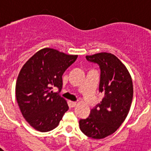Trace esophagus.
I'll return each mask as SVG.
<instances>
[{
    "label": "esophagus",
    "instance_id": "34e87169",
    "mask_svg": "<svg viewBox=\"0 0 151 151\" xmlns=\"http://www.w3.org/2000/svg\"><path fill=\"white\" fill-rule=\"evenodd\" d=\"M69 105H70V106H72V107H75V106L77 105V103L74 102V101H69Z\"/></svg>",
    "mask_w": 151,
    "mask_h": 151
}]
</instances>
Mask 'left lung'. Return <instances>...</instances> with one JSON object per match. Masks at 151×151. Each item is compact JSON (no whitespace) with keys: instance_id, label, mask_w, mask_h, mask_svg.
Listing matches in <instances>:
<instances>
[{"instance_id":"obj_1","label":"left lung","mask_w":151,"mask_h":151,"mask_svg":"<svg viewBox=\"0 0 151 151\" xmlns=\"http://www.w3.org/2000/svg\"><path fill=\"white\" fill-rule=\"evenodd\" d=\"M86 59L99 65V91L104 97L88 118L80 119L79 126L89 138L101 139L115 132L127 116L133 98L132 80L125 65L110 53L86 56Z\"/></svg>"}]
</instances>
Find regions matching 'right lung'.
<instances>
[{
    "instance_id": "obj_1",
    "label": "right lung",
    "mask_w": 151,
    "mask_h": 151,
    "mask_svg": "<svg viewBox=\"0 0 151 151\" xmlns=\"http://www.w3.org/2000/svg\"><path fill=\"white\" fill-rule=\"evenodd\" d=\"M78 55H69L53 48L38 50L24 64L16 84V97L22 116L36 130L46 132L55 129L69 106L59 92L62 76L76 60Z\"/></svg>"
}]
</instances>
